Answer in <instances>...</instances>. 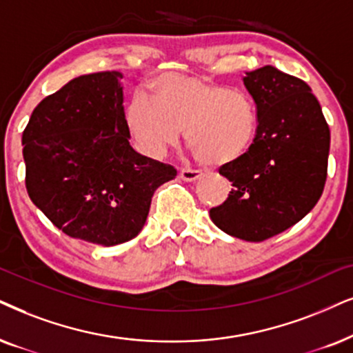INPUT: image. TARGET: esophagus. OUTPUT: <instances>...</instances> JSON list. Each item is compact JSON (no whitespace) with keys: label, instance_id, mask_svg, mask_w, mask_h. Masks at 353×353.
I'll return each mask as SVG.
<instances>
[{"label":"esophagus","instance_id":"1","mask_svg":"<svg viewBox=\"0 0 353 353\" xmlns=\"http://www.w3.org/2000/svg\"><path fill=\"white\" fill-rule=\"evenodd\" d=\"M179 176H181V179L185 182H195L202 177V172L194 171V169H181Z\"/></svg>","mask_w":353,"mask_h":353}]
</instances>
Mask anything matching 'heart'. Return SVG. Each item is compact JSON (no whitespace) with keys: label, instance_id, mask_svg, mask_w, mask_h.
Segmentation results:
<instances>
[{"label":"heart","instance_id":"b5f03b06","mask_svg":"<svg viewBox=\"0 0 353 353\" xmlns=\"http://www.w3.org/2000/svg\"><path fill=\"white\" fill-rule=\"evenodd\" d=\"M148 97L137 94L125 109V127L141 153L159 158L185 143L205 166L234 163L251 148L259 130L256 101L195 74H163Z\"/></svg>","mask_w":353,"mask_h":353}]
</instances>
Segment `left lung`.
I'll list each match as a JSON object with an SVG mask.
<instances>
[{
  "mask_svg": "<svg viewBox=\"0 0 353 353\" xmlns=\"http://www.w3.org/2000/svg\"><path fill=\"white\" fill-rule=\"evenodd\" d=\"M243 83L257 104V137L246 154L220 168L233 189L210 218L226 234L257 243L288 230L318 203L331 132L301 79L267 65L246 71Z\"/></svg>",
  "mask_w": 353,
  "mask_h": 353,
  "instance_id": "1",
  "label": "left lung"
}]
</instances>
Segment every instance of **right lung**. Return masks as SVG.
<instances>
[{
  "label": "right lung",
  "mask_w": 353,
  "mask_h": 353,
  "mask_svg": "<svg viewBox=\"0 0 353 353\" xmlns=\"http://www.w3.org/2000/svg\"><path fill=\"white\" fill-rule=\"evenodd\" d=\"M122 78H73L35 107L22 133L32 203L65 234L105 248L140 233L154 190L177 174L130 146Z\"/></svg>",
  "instance_id": "add662e5"
}]
</instances>
